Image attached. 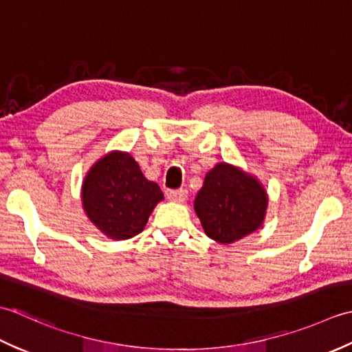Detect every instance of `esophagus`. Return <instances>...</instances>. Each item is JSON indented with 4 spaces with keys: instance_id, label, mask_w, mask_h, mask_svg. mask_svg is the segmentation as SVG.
I'll return each instance as SVG.
<instances>
[{
    "instance_id": "1",
    "label": "esophagus",
    "mask_w": 352,
    "mask_h": 352,
    "mask_svg": "<svg viewBox=\"0 0 352 352\" xmlns=\"http://www.w3.org/2000/svg\"><path fill=\"white\" fill-rule=\"evenodd\" d=\"M167 199L170 200V202H185L186 200V190L181 188V190H170L167 191Z\"/></svg>"
}]
</instances>
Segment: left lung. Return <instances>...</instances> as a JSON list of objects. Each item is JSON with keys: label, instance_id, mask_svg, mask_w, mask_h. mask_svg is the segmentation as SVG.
<instances>
[{"label": "left lung", "instance_id": "1", "mask_svg": "<svg viewBox=\"0 0 352 352\" xmlns=\"http://www.w3.org/2000/svg\"><path fill=\"white\" fill-rule=\"evenodd\" d=\"M267 196L260 182L229 164H217L197 192L195 210L206 235L234 243L261 226Z\"/></svg>", "mask_w": 352, "mask_h": 352}]
</instances>
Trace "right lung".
<instances>
[{
	"label": "right lung",
	"mask_w": 352,
	"mask_h": 352,
	"mask_svg": "<svg viewBox=\"0 0 352 352\" xmlns=\"http://www.w3.org/2000/svg\"><path fill=\"white\" fill-rule=\"evenodd\" d=\"M164 195L147 181L129 153L102 157L85 177L82 200L86 216L112 240H127L144 229Z\"/></svg>",
	"instance_id": "add662e5"
}]
</instances>
